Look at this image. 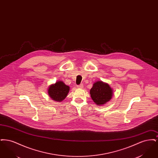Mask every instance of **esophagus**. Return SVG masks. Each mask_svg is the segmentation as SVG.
<instances>
[{
	"mask_svg": "<svg viewBox=\"0 0 158 158\" xmlns=\"http://www.w3.org/2000/svg\"><path fill=\"white\" fill-rule=\"evenodd\" d=\"M83 88V85L82 84H81V85H78V86H77V88L82 89Z\"/></svg>",
	"mask_w": 158,
	"mask_h": 158,
	"instance_id": "34e87169",
	"label": "esophagus"
}]
</instances>
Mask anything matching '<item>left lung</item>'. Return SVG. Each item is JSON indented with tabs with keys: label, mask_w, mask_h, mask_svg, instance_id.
<instances>
[{
	"label": "left lung",
	"mask_w": 158,
	"mask_h": 158,
	"mask_svg": "<svg viewBox=\"0 0 158 158\" xmlns=\"http://www.w3.org/2000/svg\"><path fill=\"white\" fill-rule=\"evenodd\" d=\"M90 97L98 105H103L113 97V89L107 83L97 81L94 83L90 90Z\"/></svg>",
	"instance_id": "left-lung-1"
}]
</instances>
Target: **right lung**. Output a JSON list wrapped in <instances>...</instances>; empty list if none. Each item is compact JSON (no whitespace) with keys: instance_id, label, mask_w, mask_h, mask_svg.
<instances>
[{"instance_id":"1","label":"right lung","mask_w":158,"mask_h":158,"mask_svg":"<svg viewBox=\"0 0 158 158\" xmlns=\"http://www.w3.org/2000/svg\"><path fill=\"white\" fill-rule=\"evenodd\" d=\"M70 90V87L65 85L61 81H56L55 83L49 86L48 89V94L53 101L61 102L68 95Z\"/></svg>"}]
</instances>
